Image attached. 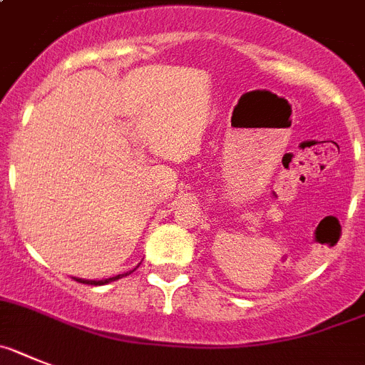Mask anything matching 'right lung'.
<instances>
[{"label": "right lung", "instance_id": "1", "mask_svg": "<svg viewBox=\"0 0 365 365\" xmlns=\"http://www.w3.org/2000/svg\"><path fill=\"white\" fill-rule=\"evenodd\" d=\"M134 272V270H130ZM130 272H126V274H121V275H115V277H110V279H103V281H84V279H77L78 283H86V284H93V287H99V284H106L110 283V281H117V279L125 277V275H128Z\"/></svg>", "mask_w": 365, "mask_h": 365}]
</instances>
